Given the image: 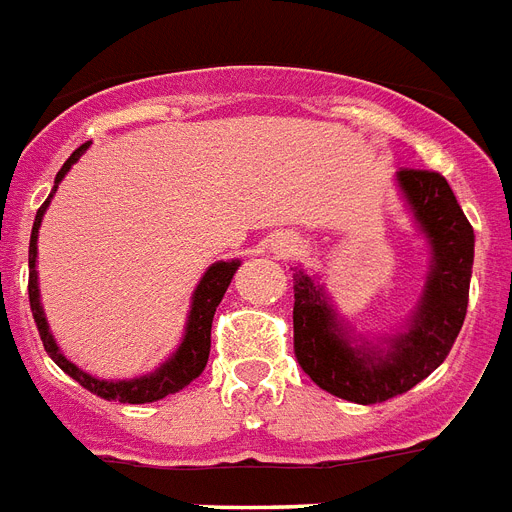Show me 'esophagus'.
<instances>
[{
  "label": "esophagus",
  "instance_id": "obj_1",
  "mask_svg": "<svg viewBox=\"0 0 512 512\" xmlns=\"http://www.w3.org/2000/svg\"><path fill=\"white\" fill-rule=\"evenodd\" d=\"M274 253H280V256H287V253L298 251V240L293 238V235H280V238L274 240L272 243Z\"/></svg>",
  "mask_w": 512,
  "mask_h": 512
}]
</instances>
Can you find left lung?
Here are the masks:
<instances>
[{
	"label": "left lung",
	"instance_id": "left-lung-1",
	"mask_svg": "<svg viewBox=\"0 0 512 512\" xmlns=\"http://www.w3.org/2000/svg\"><path fill=\"white\" fill-rule=\"evenodd\" d=\"M395 183L429 248L421 298L395 335H361L316 274H293L295 358L322 390L358 405L403 395L429 377L453 348L468 308L474 227L455 193L439 172L400 170Z\"/></svg>",
	"mask_w": 512,
	"mask_h": 512
}]
</instances>
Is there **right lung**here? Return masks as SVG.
I'll return each mask as SVG.
<instances>
[{"label": "right lung", "mask_w": 512, "mask_h": 512, "mask_svg": "<svg viewBox=\"0 0 512 512\" xmlns=\"http://www.w3.org/2000/svg\"><path fill=\"white\" fill-rule=\"evenodd\" d=\"M88 143H83L80 149H75L70 154L62 170L54 177V188L49 193L41 209L36 211V222H33L31 230V246H28V298H31V311L33 319H36L38 335L44 342V350L49 353L59 369L65 371L67 377H73L75 382L83 384L88 392H94L104 400H120V403H154V400H162L172 392L188 387L193 379L204 371L206 361H209V348H211V319H214V311H217L219 301L225 298L227 287H230L232 277L238 272L240 259H227V261H214L204 272V277L198 280L196 290H193V298H190V311L188 319H185V332L180 337V345L175 348L170 358L164 363H159L154 371L149 374H141V377L133 379H99L88 371L78 369L70 358L59 350L57 340H54L52 329L46 324L44 306H41V293H38V272H36V253H38V227H41V219H44L46 209L52 204L54 193H57L59 183L65 180V175L70 172L80 156L86 154Z\"/></svg>", "instance_id": "obj_1"}]
</instances>
